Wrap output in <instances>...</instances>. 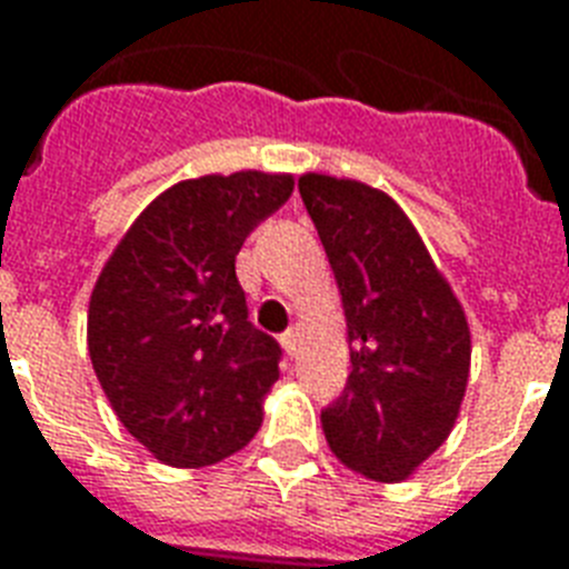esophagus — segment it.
<instances>
[{"mask_svg": "<svg viewBox=\"0 0 569 569\" xmlns=\"http://www.w3.org/2000/svg\"><path fill=\"white\" fill-rule=\"evenodd\" d=\"M280 342H283L286 355H295V351H298V342H301V333H298V330H286L283 337H280Z\"/></svg>", "mask_w": 569, "mask_h": 569, "instance_id": "obj_1", "label": "esophagus"}]
</instances>
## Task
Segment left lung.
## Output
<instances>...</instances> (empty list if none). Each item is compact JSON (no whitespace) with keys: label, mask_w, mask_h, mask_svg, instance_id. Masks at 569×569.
I'll list each match as a JSON object with an SVG mask.
<instances>
[{"label":"left lung","mask_w":569,"mask_h":569,"mask_svg":"<svg viewBox=\"0 0 569 569\" xmlns=\"http://www.w3.org/2000/svg\"><path fill=\"white\" fill-rule=\"evenodd\" d=\"M298 191L342 295L351 375L321 413L339 463L398 485L449 440L467 392V312L405 209L360 180L303 173Z\"/></svg>","instance_id":"1"}]
</instances>
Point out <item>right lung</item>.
<instances>
[{
	"mask_svg": "<svg viewBox=\"0 0 569 569\" xmlns=\"http://www.w3.org/2000/svg\"><path fill=\"white\" fill-rule=\"evenodd\" d=\"M295 189L292 173L182 180L111 250L88 303V355L132 437L177 469L257 437L280 346L248 321L236 253Z\"/></svg>",
	"mask_w": 569,
	"mask_h": 569,
	"instance_id": "right-lung-1",
	"label": "right lung"
}]
</instances>
